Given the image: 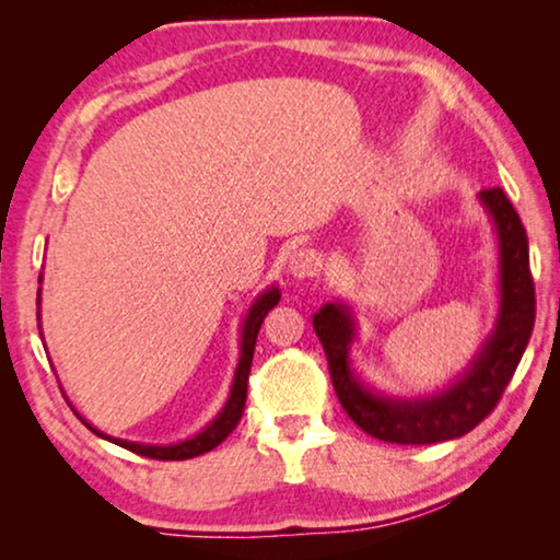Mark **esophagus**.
Listing matches in <instances>:
<instances>
[{
	"label": "esophagus",
	"mask_w": 560,
	"mask_h": 560,
	"mask_svg": "<svg viewBox=\"0 0 560 560\" xmlns=\"http://www.w3.org/2000/svg\"><path fill=\"white\" fill-rule=\"evenodd\" d=\"M320 269H324V257L316 249H299L291 254L289 259V271L299 279L318 277Z\"/></svg>",
	"instance_id": "esophagus-1"
}]
</instances>
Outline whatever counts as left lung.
<instances>
[{"label": "left lung", "instance_id": "obj_1", "mask_svg": "<svg viewBox=\"0 0 560 560\" xmlns=\"http://www.w3.org/2000/svg\"><path fill=\"white\" fill-rule=\"evenodd\" d=\"M499 240V316L491 336L467 371L447 390L428 397H385L360 381L350 368L355 318L346 303H326L314 316V330L326 350L330 381L340 405L360 430L395 444H434L471 432L494 410L528 346L536 318L528 240L514 205L501 187L479 192Z\"/></svg>", "mask_w": 560, "mask_h": 560}]
</instances>
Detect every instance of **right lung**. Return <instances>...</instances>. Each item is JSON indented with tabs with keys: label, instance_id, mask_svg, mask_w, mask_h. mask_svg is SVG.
<instances>
[{
	"label": "right lung",
	"instance_id": "1",
	"mask_svg": "<svg viewBox=\"0 0 560 560\" xmlns=\"http://www.w3.org/2000/svg\"><path fill=\"white\" fill-rule=\"evenodd\" d=\"M42 293V291H39ZM281 299V293L277 287H271L261 293V296L252 303L249 314L244 318V326H242V343H240V363H236V373H234V383H232V390L230 397H226V402L222 407V412L214 417V420L207 424L202 432H197L192 440H185V442H177V444H138V442H128V440H116V438H108V434H103L101 430L93 428L89 424L83 417L75 412V417L86 424V428L98 434V438L108 440L113 444H120V447H126L130 452L140 454V457H150V459H192V457H200V454L214 450L217 444H222L226 438H230L232 430L236 428V422L242 420V412H244V402H246V383H249V371H252V358H254V346H257V336H259V328L264 324V316L269 314V311L277 306Z\"/></svg>",
	"mask_w": 560,
	"mask_h": 560
}]
</instances>
